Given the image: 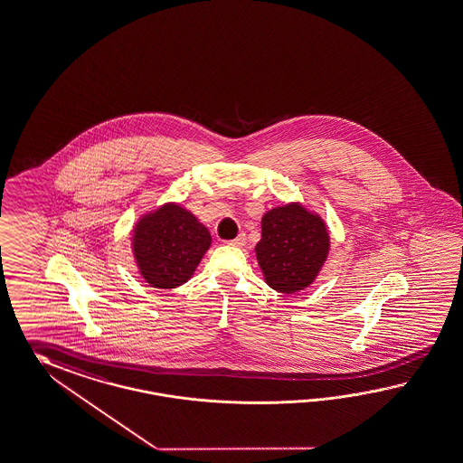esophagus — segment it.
<instances>
[{
  "label": "esophagus",
  "mask_w": 463,
  "mask_h": 463,
  "mask_svg": "<svg viewBox=\"0 0 463 463\" xmlns=\"http://www.w3.org/2000/svg\"><path fill=\"white\" fill-rule=\"evenodd\" d=\"M227 244H229V246H234V248H242V246L246 244V234H239L236 239L229 241Z\"/></svg>",
  "instance_id": "34e87169"
}]
</instances>
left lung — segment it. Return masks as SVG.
<instances>
[{
  "label": "left lung",
  "instance_id": "8db88e82",
  "mask_svg": "<svg viewBox=\"0 0 463 463\" xmlns=\"http://www.w3.org/2000/svg\"><path fill=\"white\" fill-rule=\"evenodd\" d=\"M256 258L264 281L284 294L313 284L329 252L325 221L301 203L274 207L262 215Z\"/></svg>",
  "mask_w": 463,
  "mask_h": 463
}]
</instances>
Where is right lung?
<instances>
[{"mask_svg": "<svg viewBox=\"0 0 463 463\" xmlns=\"http://www.w3.org/2000/svg\"><path fill=\"white\" fill-rule=\"evenodd\" d=\"M211 242L207 227L175 203L142 215L132 232L138 272L158 289H172L189 281Z\"/></svg>", "mask_w": 463, "mask_h": 463, "instance_id": "1", "label": "right lung"}]
</instances>
